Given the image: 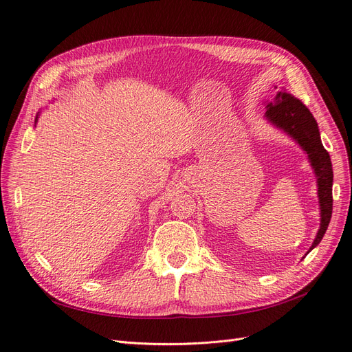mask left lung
Listing matches in <instances>:
<instances>
[{
    "instance_id": "8db88e82",
    "label": "left lung",
    "mask_w": 352,
    "mask_h": 352,
    "mask_svg": "<svg viewBox=\"0 0 352 352\" xmlns=\"http://www.w3.org/2000/svg\"><path fill=\"white\" fill-rule=\"evenodd\" d=\"M264 117L278 129L283 131L287 136L302 148L308 155L314 175L317 179V195L320 204V228H318L314 242L308 250L310 252L323 239L327 226L332 217V185L333 170L330 155L324 150L318 132L317 122L305 105L286 91H278L273 101L265 105Z\"/></svg>"
}]
</instances>
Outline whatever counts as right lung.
Masks as SVG:
<instances>
[{
	"label": "right lung",
	"instance_id": "1",
	"mask_svg": "<svg viewBox=\"0 0 352 352\" xmlns=\"http://www.w3.org/2000/svg\"><path fill=\"white\" fill-rule=\"evenodd\" d=\"M39 116V114H38ZM38 116H36V119H35V124H36V122H38Z\"/></svg>",
	"mask_w": 352,
	"mask_h": 352
}]
</instances>
